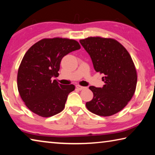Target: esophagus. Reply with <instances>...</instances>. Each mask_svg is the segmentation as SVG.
Listing matches in <instances>:
<instances>
[{
  "mask_svg": "<svg viewBox=\"0 0 155 155\" xmlns=\"http://www.w3.org/2000/svg\"><path fill=\"white\" fill-rule=\"evenodd\" d=\"M76 88H77V89H78V90H80V91H81V90H83V89H86V87H82V86H80V85H77V86H76Z\"/></svg>",
  "mask_w": 155,
  "mask_h": 155,
  "instance_id": "34e87169",
  "label": "esophagus"
}]
</instances>
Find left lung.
I'll return each instance as SVG.
<instances>
[{"label": "left lung", "instance_id": "left-lung-1", "mask_svg": "<svg viewBox=\"0 0 155 155\" xmlns=\"http://www.w3.org/2000/svg\"><path fill=\"white\" fill-rule=\"evenodd\" d=\"M80 43L89 54L96 72L103 73L102 87H89L94 94L87 108L96 115H114L127 105L137 87V71L130 54L113 39L88 37Z\"/></svg>", "mask_w": 155, "mask_h": 155}]
</instances>
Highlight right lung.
Listing matches in <instances>:
<instances>
[{
  "mask_svg": "<svg viewBox=\"0 0 155 155\" xmlns=\"http://www.w3.org/2000/svg\"><path fill=\"white\" fill-rule=\"evenodd\" d=\"M80 48L75 40L53 38L37 42L26 52L18 68L17 87L30 111L50 117L63 110L75 86L59 84L52 78L58 76L61 59Z\"/></svg>",
  "mask_w": 155,
  "mask_h": 155,
  "instance_id": "1",
  "label": "right lung"
}]
</instances>
